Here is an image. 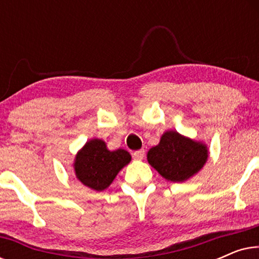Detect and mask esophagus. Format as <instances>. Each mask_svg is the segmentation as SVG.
<instances>
[{
  "label": "esophagus",
  "instance_id": "obj_1",
  "mask_svg": "<svg viewBox=\"0 0 259 259\" xmlns=\"http://www.w3.org/2000/svg\"><path fill=\"white\" fill-rule=\"evenodd\" d=\"M132 157L133 159H136V160H141V159H144L145 157V150H139V151L133 152Z\"/></svg>",
  "mask_w": 259,
  "mask_h": 259
}]
</instances>
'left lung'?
Masks as SVG:
<instances>
[{
  "instance_id": "1",
  "label": "left lung",
  "mask_w": 259,
  "mask_h": 259,
  "mask_svg": "<svg viewBox=\"0 0 259 259\" xmlns=\"http://www.w3.org/2000/svg\"><path fill=\"white\" fill-rule=\"evenodd\" d=\"M147 160L166 180L185 182L203 167L207 160V148L178 132L168 131L162 134L160 143L148 151Z\"/></svg>"
}]
</instances>
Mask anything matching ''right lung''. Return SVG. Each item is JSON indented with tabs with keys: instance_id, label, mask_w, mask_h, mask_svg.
<instances>
[{
	"instance_id": "1",
	"label": "right lung",
	"mask_w": 259,
	"mask_h": 259,
	"mask_svg": "<svg viewBox=\"0 0 259 259\" xmlns=\"http://www.w3.org/2000/svg\"><path fill=\"white\" fill-rule=\"evenodd\" d=\"M131 161L125 150L108 151L102 140L93 139L84 145L75 158V173L83 185L102 191L111 185L120 169Z\"/></svg>"
}]
</instances>
